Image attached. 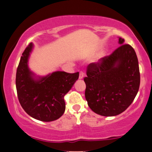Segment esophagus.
Wrapping results in <instances>:
<instances>
[{
  "label": "esophagus",
  "instance_id": "obj_1",
  "mask_svg": "<svg viewBox=\"0 0 152 152\" xmlns=\"http://www.w3.org/2000/svg\"><path fill=\"white\" fill-rule=\"evenodd\" d=\"M84 77V73L83 71H80V74H79V78L80 79H82Z\"/></svg>",
  "mask_w": 152,
  "mask_h": 152
}]
</instances>
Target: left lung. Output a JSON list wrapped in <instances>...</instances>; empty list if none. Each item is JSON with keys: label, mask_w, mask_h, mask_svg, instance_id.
<instances>
[{"label": "left lung", "mask_w": 152, "mask_h": 152, "mask_svg": "<svg viewBox=\"0 0 152 152\" xmlns=\"http://www.w3.org/2000/svg\"><path fill=\"white\" fill-rule=\"evenodd\" d=\"M109 56L87 66L85 97L89 107L97 114L115 116L125 110L139 91L140 74L136 52L124 44Z\"/></svg>", "instance_id": "obj_1"}]
</instances>
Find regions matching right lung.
<instances>
[{"label":"right lung","instance_id":"obj_1","mask_svg":"<svg viewBox=\"0 0 152 152\" xmlns=\"http://www.w3.org/2000/svg\"><path fill=\"white\" fill-rule=\"evenodd\" d=\"M32 48V43L25 48L17 69L15 83L18 100L32 118L43 122L54 121L64 113V96L78 78L79 73L56 71L34 80L27 66Z\"/></svg>","mask_w":152,"mask_h":152}]
</instances>
